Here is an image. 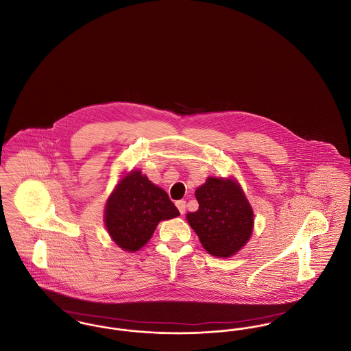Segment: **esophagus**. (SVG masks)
I'll return each mask as SVG.
<instances>
[{"label":"esophagus","mask_w":351,"mask_h":351,"mask_svg":"<svg viewBox=\"0 0 351 351\" xmlns=\"http://www.w3.org/2000/svg\"><path fill=\"white\" fill-rule=\"evenodd\" d=\"M176 206H178V209H179L180 215H184V213H185V208H186V205H185V201H176Z\"/></svg>","instance_id":"obj_1"}]
</instances>
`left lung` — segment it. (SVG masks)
I'll use <instances>...</instances> for the list:
<instances>
[{"label":"left lung","instance_id":"left-lung-1","mask_svg":"<svg viewBox=\"0 0 351 351\" xmlns=\"http://www.w3.org/2000/svg\"><path fill=\"white\" fill-rule=\"evenodd\" d=\"M199 209L186 219L201 245L215 256L234 255L249 241L254 215L241 186L233 180L209 178L196 189Z\"/></svg>","mask_w":351,"mask_h":351}]
</instances>
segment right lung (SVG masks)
<instances>
[{
	"mask_svg": "<svg viewBox=\"0 0 351 351\" xmlns=\"http://www.w3.org/2000/svg\"><path fill=\"white\" fill-rule=\"evenodd\" d=\"M179 215L162 188L142 176L141 171H132L108 200L105 225L121 249L136 251L147 243L159 221Z\"/></svg>",
	"mask_w": 351,
	"mask_h": 351,
	"instance_id": "right-lung-1",
	"label": "right lung"
}]
</instances>
